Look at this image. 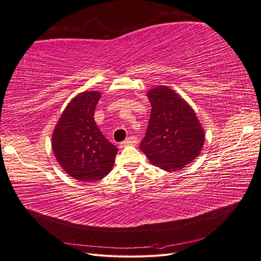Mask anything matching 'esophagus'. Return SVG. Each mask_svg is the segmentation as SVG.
Here are the masks:
<instances>
[{"label": "esophagus", "instance_id": "esophagus-1", "mask_svg": "<svg viewBox=\"0 0 261 261\" xmlns=\"http://www.w3.org/2000/svg\"><path fill=\"white\" fill-rule=\"evenodd\" d=\"M138 143V139L136 137H129L127 140H124L123 142L120 143V147H124V146H128V145H136Z\"/></svg>", "mask_w": 261, "mask_h": 261}]
</instances>
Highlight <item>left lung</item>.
Returning a JSON list of instances; mask_svg holds the SVG:
<instances>
[{
    "label": "left lung",
    "instance_id": "1",
    "mask_svg": "<svg viewBox=\"0 0 261 261\" xmlns=\"http://www.w3.org/2000/svg\"><path fill=\"white\" fill-rule=\"evenodd\" d=\"M147 95L151 113L140 149L162 170L185 168L204 145V131L195 111L168 86H157Z\"/></svg>",
    "mask_w": 261,
    "mask_h": 261
}]
</instances>
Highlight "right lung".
<instances>
[{"instance_id": "obj_1", "label": "right lung", "mask_w": 261, "mask_h": 261, "mask_svg": "<svg viewBox=\"0 0 261 261\" xmlns=\"http://www.w3.org/2000/svg\"><path fill=\"white\" fill-rule=\"evenodd\" d=\"M98 91H85L67 104L53 132L51 144L62 169L80 181L100 180L111 172L118 148L101 133L94 110Z\"/></svg>"}]
</instances>
